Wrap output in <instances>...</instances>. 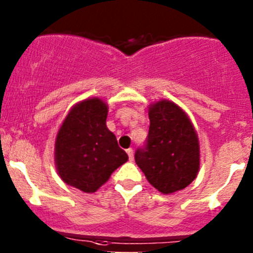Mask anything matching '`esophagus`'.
<instances>
[{
  "mask_svg": "<svg viewBox=\"0 0 253 253\" xmlns=\"http://www.w3.org/2000/svg\"><path fill=\"white\" fill-rule=\"evenodd\" d=\"M127 152V154H128V158H129V160H133V149H132V148H128V149L126 150Z\"/></svg>",
  "mask_w": 253,
  "mask_h": 253,
  "instance_id": "34e87169",
  "label": "esophagus"
}]
</instances>
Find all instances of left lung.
I'll return each instance as SVG.
<instances>
[{
	"mask_svg": "<svg viewBox=\"0 0 253 253\" xmlns=\"http://www.w3.org/2000/svg\"><path fill=\"white\" fill-rule=\"evenodd\" d=\"M147 145L134 160L148 182L164 195L187 187L200 171V141L195 126L174 101L150 104Z\"/></svg>",
	"mask_w": 253,
	"mask_h": 253,
	"instance_id": "8db88e82",
	"label": "left lung"
}]
</instances>
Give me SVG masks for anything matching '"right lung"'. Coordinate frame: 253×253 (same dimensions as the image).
Here are the masks:
<instances>
[{
    "mask_svg": "<svg viewBox=\"0 0 253 253\" xmlns=\"http://www.w3.org/2000/svg\"><path fill=\"white\" fill-rule=\"evenodd\" d=\"M108 104L99 98L79 101L68 111L55 141L57 174L67 185L85 193L101 187L128 160L106 127Z\"/></svg>",
    "mask_w": 253,
    "mask_h": 253,
    "instance_id": "right-lung-1",
    "label": "right lung"
}]
</instances>
